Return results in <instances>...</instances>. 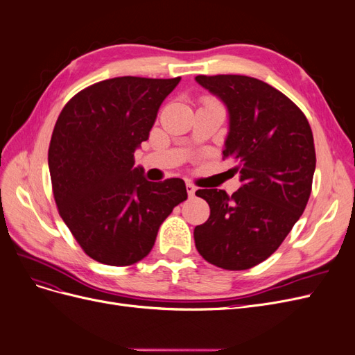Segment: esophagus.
I'll return each instance as SVG.
<instances>
[{
	"instance_id": "esophagus-1",
	"label": "esophagus",
	"mask_w": 355,
	"mask_h": 355,
	"mask_svg": "<svg viewBox=\"0 0 355 355\" xmlns=\"http://www.w3.org/2000/svg\"><path fill=\"white\" fill-rule=\"evenodd\" d=\"M187 191H188V196L189 197H194L197 188H196V185H192L191 182H187Z\"/></svg>"
}]
</instances>
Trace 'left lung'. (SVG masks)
I'll return each instance as SVG.
<instances>
[{"label":"left lung","instance_id":"obj_1","mask_svg":"<svg viewBox=\"0 0 355 355\" xmlns=\"http://www.w3.org/2000/svg\"><path fill=\"white\" fill-rule=\"evenodd\" d=\"M196 81L227 106L223 158L234 159L241 188L198 189L210 206L194 230L198 253L223 270L268 259L304 213L315 171V148L304 112L282 92L245 75H198Z\"/></svg>","mask_w":355,"mask_h":355}]
</instances>
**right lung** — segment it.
<instances>
[{"instance_id":"obj_1","label":"right lung","mask_w":355,"mask_h":355,"mask_svg":"<svg viewBox=\"0 0 355 355\" xmlns=\"http://www.w3.org/2000/svg\"><path fill=\"white\" fill-rule=\"evenodd\" d=\"M180 77H116L81 90L62 110L49 148L59 214L92 259L133 265L151 252L159 225L187 200L185 182H149L135 151Z\"/></svg>"}]
</instances>
